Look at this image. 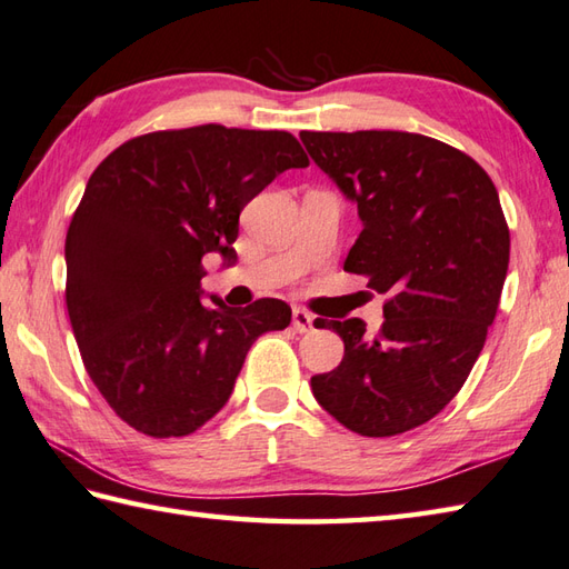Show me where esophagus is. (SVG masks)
I'll return each mask as SVG.
<instances>
[{"label":"esophagus","instance_id":"esophagus-1","mask_svg":"<svg viewBox=\"0 0 569 569\" xmlns=\"http://www.w3.org/2000/svg\"><path fill=\"white\" fill-rule=\"evenodd\" d=\"M292 329H295L297 333L311 331V329H315V317H311L309 311H305V309H295V311H292Z\"/></svg>","mask_w":569,"mask_h":569}]
</instances>
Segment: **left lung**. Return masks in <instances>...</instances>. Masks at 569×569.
Returning <instances> with one entry per match:
<instances>
[{"mask_svg": "<svg viewBox=\"0 0 569 569\" xmlns=\"http://www.w3.org/2000/svg\"><path fill=\"white\" fill-rule=\"evenodd\" d=\"M299 137L358 206L363 230L343 270L368 274V287L388 295L376 333L356 317L327 321L343 339V358L311 378V392L351 432H408L457 396L493 323L511 252L498 191L471 157L425 134Z\"/></svg>", "mask_w": 569, "mask_h": 569, "instance_id": "8db88e82", "label": "left lung"}]
</instances>
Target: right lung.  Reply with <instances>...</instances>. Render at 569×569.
I'll return each instance as SVG.
<instances>
[{
    "mask_svg": "<svg viewBox=\"0 0 569 569\" xmlns=\"http://www.w3.org/2000/svg\"><path fill=\"white\" fill-rule=\"evenodd\" d=\"M309 159L289 132L201 124L134 137L92 171L66 236V305L90 380L149 437L199 430L250 346L292 321L282 299L203 301V254L238 260V218Z\"/></svg>",
    "mask_w": 569,
    "mask_h": 569,
    "instance_id": "add662e5",
    "label": "right lung"
}]
</instances>
